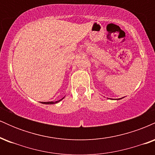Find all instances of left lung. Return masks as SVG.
Returning a JSON list of instances; mask_svg holds the SVG:
<instances>
[{
	"mask_svg": "<svg viewBox=\"0 0 155 155\" xmlns=\"http://www.w3.org/2000/svg\"><path fill=\"white\" fill-rule=\"evenodd\" d=\"M120 99H122V98H120ZM118 100H119V99H118Z\"/></svg>",
	"mask_w": 155,
	"mask_h": 155,
	"instance_id": "8db88e82",
	"label": "left lung"
}]
</instances>
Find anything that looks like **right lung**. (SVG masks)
I'll use <instances>...</instances> for the list:
<instances>
[{
  "label": "right lung",
  "instance_id": "add662e5",
  "mask_svg": "<svg viewBox=\"0 0 155 155\" xmlns=\"http://www.w3.org/2000/svg\"><path fill=\"white\" fill-rule=\"evenodd\" d=\"M63 98H64V97H63V98L60 99V100H59V101H55V102H53V101H49V102H43V103H41V104H57V103L60 102V101L63 100Z\"/></svg>",
  "mask_w": 155,
  "mask_h": 155
}]
</instances>
